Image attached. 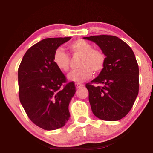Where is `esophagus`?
Listing matches in <instances>:
<instances>
[{
	"instance_id": "1",
	"label": "esophagus",
	"mask_w": 153,
	"mask_h": 153,
	"mask_svg": "<svg viewBox=\"0 0 153 153\" xmlns=\"http://www.w3.org/2000/svg\"><path fill=\"white\" fill-rule=\"evenodd\" d=\"M75 86L76 87V88H79L83 86V84H82V83H76V84H75Z\"/></svg>"
}]
</instances>
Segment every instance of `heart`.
I'll return each mask as SVG.
<instances>
[{
	"label": "heart",
	"mask_w": 153,
	"mask_h": 153,
	"mask_svg": "<svg viewBox=\"0 0 153 153\" xmlns=\"http://www.w3.org/2000/svg\"><path fill=\"white\" fill-rule=\"evenodd\" d=\"M69 49L74 56H80L79 70L69 74L68 79L76 83L84 82L93 75L100 74L105 66L106 57L101 50L93 49V45L83 39H77L69 45ZM70 57L61 48L53 53V61L62 72H68L70 66Z\"/></svg>",
	"instance_id": "b5f03b06"
}]
</instances>
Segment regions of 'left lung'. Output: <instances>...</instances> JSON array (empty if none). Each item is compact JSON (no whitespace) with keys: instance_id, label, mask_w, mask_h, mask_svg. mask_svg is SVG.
Segmentation results:
<instances>
[{"instance_id":"1","label":"left lung","mask_w":153,"mask_h":153,"mask_svg":"<svg viewBox=\"0 0 153 153\" xmlns=\"http://www.w3.org/2000/svg\"><path fill=\"white\" fill-rule=\"evenodd\" d=\"M83 38L95 42L106 56L103 70L85 84L92 111L102 120H120L132 108L139 93V70L134 53L127 43L114 35Z\"/></svg>"}]
</instances>
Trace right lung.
Here are the masks:
<instances>
[{
  "label": "right lung",
  "instance_id": "1",
  "mask_svg": "<svg viewBox=\"0 0 153 153\" xmlns=\"http://www.w3.org/2000/svg\"><path fill=\"white\" fill-rule=\"evenodd\" d=\"M71 37L46 38L24 54L18 69L19 96L30 120L45 130L63 127L70 118L68 106L76 92L55 65L53 53Z\"/></svg>",
  "mask_w": 153,
  "mask_h": 153
}]
</instances>
